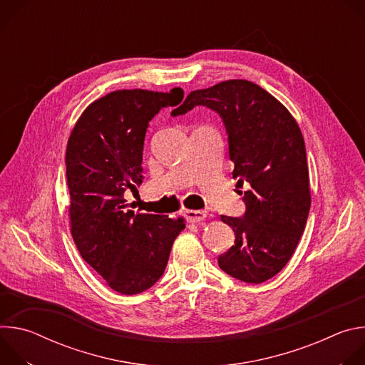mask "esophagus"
<instances>
[{"mask_svg": "<svg viewBox=\"0 0 365 365\" xmlns=\"http://www.w3.org/2000/svg\"><path fill=\"white\" fill-rule=\"evenodd\" d=\"M185 217H186V220H187L189 222L196 224V222H200V221H203V220L206 218V212H205V211H193V210H189V211L185 212Z\"/></svg>", "mask_w": 365, "mask_h": 365, "instance_id": "1", "label": "esophagus"}]
</instances>
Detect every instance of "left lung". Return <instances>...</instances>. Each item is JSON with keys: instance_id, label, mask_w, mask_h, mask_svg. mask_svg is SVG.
Wrapping results in <instances>:
<instances>
[{"instance_id": "left-lung-1", "label": "left lung", "mask_w": 365, "mask_h": 365, "mask_svg": "<svg viewBox=\"0 0 365 365\" xmlns=\"http://www.w3.org/2000/svg\"><path fill=\"white\" fill-rule=\"evenodd\" d=\"M197 106L220 114L228 135L232 178L242 187L245 212L221 215L235 232L234 245L218 257L220 267L245 283H263L292 258L303 234L310 187L306 148L292 114L273 95L245 79L190 92L173 117Z\"/></svg>"}]
</instances>
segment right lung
<instances>
[{"mask_svg":"<svg viewBox=\"0 0 365 365\" xmlns=\"http://www.w3.org/2000/svg\"><path fill=\"white\" fill-rule=\"evenodd\" d=\"M183 91L123 89L93 101L66 148L71 232L85 262L121 294L150 289L165 273L183 218L134 214L124 197L143 182V147L151 118L176 107Z\"/></svg>","mask_w":365,"mask_h":365,"instance_id":"1","label":"right lung"}]
</instances>
